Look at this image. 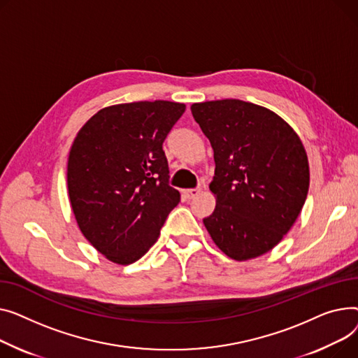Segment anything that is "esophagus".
Wrapping results in <instances>:
<instances>
[{
    "label": "esophagus",
    "instance_id": "esophagus-1",
    "mask_svg": "<svg viewBox=\"0 0 358 358\" xmlns=\"http://www.w3.org/2000/svg\"><path fill=\"white\" fill-rule=\"evenodd\" d=\"M201 191H202L201 187H196V189H185L183 194H185V196H186L187 199H192V198L198 196V195L201 194Z\"/></svg>",
    "mask_w": 358,
    "mask_h": 358
}]
</instances>
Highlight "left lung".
Returning a JSON list of instances; mask_svg holds the SVG:
<instances>
[{
	"mask_svg": "<svg viewBox=\"0 0 358 358\" xmlns=\"http://www.w3.org/2000/svg\"><path fill=\"white\" fill-rule=\"evenodd\" d=\"M214 150L217 199L203 225L228 257L245 262L278 245L299 217L309 189L305 147L290 125L240 99L192 103Z\"/></svg>",
	"mask_w": 358,
	"mask_h": 358,
	"instance_id": "8db88e82",
	"label": "left lung"
}]
</instances>
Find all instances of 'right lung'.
Here are the masks:
<instances>
[{
  "instance_id": "right-lung-1",
  "label": "right lung",
  "mask_w": 358,
  "mask_h": 358,
  "mask_svg": "<svg viewBox=\"0 0 358 358\" xmlns=\"http://www.w3.org/2000/svg\"><path fill=\"white\" fill-rule=\"evenodd\" d=\"M186 110L171 101L105 107L76 134L68 194L80 233L101 255L131 264L157 241L180 194L169 186L163 141Z\"/></svg>"
}]
</instances>
